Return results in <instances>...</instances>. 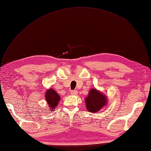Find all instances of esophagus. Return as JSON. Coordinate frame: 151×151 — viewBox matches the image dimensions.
I'll return each instance as SVG.
<instances>
[{"instance_id": "esophagus-1", "label": "esophagus", "mask_w": 151, "mask_h": 151, "mask_svg": "<svg viewBox=\"0 0 151 151\" xmlns=\"http://www.w3.org/2000/svg\"><path fill=\"white\" fill-rule=\"evenodd\" d=\"M77 93H78V91L76 90L70 91V94L73 95H77Z\"/></svg>"}]
</instances>
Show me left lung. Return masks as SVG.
Instances as JSON below:
<instances>
[{"mask_svg": "<svg viewBox=\"0 0 151 151\" xmlns=\"http://www.w3.org/2000/svg\"><path fill=\"white\" fill-rule=\"evenodd\" d=\"M106 97L97 89L93 88L86 99V108L90 112H97L106 104Z\"/></svg>", "mask_w": 151, "mask_h": 151, "instance_id": "1", "label": "left lung"}]
</instances>
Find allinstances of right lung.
<instances>
[{"label":"right lung","mask_w":151,"mask_h":151,"mask_svg":"<svg viewBox=\"0 0 151 151\" xmlns=\"http://www.w3.org/2000/svg\"><path fill=\"white\" fill-rule=\"evenodd\" d=\"M45 99L48 105H49V107L53 111V109L55 110L56 106L58 104V102L60 100V97L52 89H49L45 93Z\"/></svg>","instance_id":"add662e5"}]
</instances>
